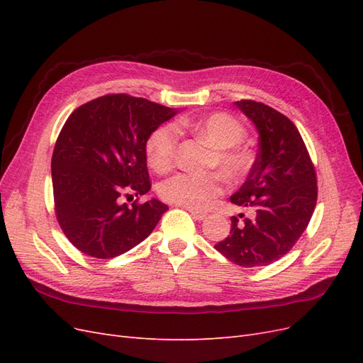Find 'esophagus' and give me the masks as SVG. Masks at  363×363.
Masks as SVG:
<instances>
[{"instance_id": "obj_1", "label": "esophagus", "mask_w": 363, "mask_h": 363, "mask_svg": "<svg viewBox=\"0 0 363 363\" xmlns=\"http://www.w3.org/2000/svg\"><path fill=\"white\" fill-rule=\"evenodd\" d=\"M191 216L195 219V221H203V219H206V213H200V212H195V211H189Z\"/></svg>"}]
</instances>
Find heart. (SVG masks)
Here are the masks:
<instances>
[{
    "mask_svg": "<svg viewBox=\"0 0 363 363\" xmlns=\"http://www.w3.org/2000/svg\"><path fill=\"white\" fill-rule=\"evenodd\" d=\"M177 125L189 130L216 148L211 163L221 171L227 180L242 179L250 171L252 163L251 152L239 145L245 139V128L233 116L212 113L200 119L183 118ZM177 147V127L172 124L157 127L147 142V157L151 168L157 172L168 171L175 160ZM221 191V180L215 172H179L164 180L159 188L164 201L188 207L191 211H206Z\"/></svg>",
    "mask_w": 363,
    "mask_h": 363,
    "instance_id": "b5f03b06",
    "label": "heart"
}]
</instances>
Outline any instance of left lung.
<instances>
[{"label": "left lung", "instance_id": "obj_1", "mask_svg": "<svg viewBox=\"0 0 363 363\" xmlns=\"http://www.w3.org/2000/svg\"><path fill=\"white\" fill-rule=\"evenodd\" d=\"M259 133V151L245 183L230 201L255 216H232L230 235L215 248L239 267H265L295 245L316 206V175L292 121L263 103L235 101ZM240 216V215H239Z\"/></svg>", "mask_w": 363, "mask_h": 363}]
</instances>
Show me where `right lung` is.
I'll use <instances>...</instances> for the list:
<instances>
[{"label":"right lung","instance_id":"obj_1","mask_svg":"<svg viewBox=\"0 0 363 363\" xmlns=\"http://www.w3.org/2000/svg\"><path fill=\"white\" fill-rule=\"evenodd\" d=\"M177 112L115 94L69 115L54 147L51 175L57 221L77 250L112 259L151 235L168 206L157 199L127 206L119 196L150 191L147 140Z\"/></svg>","mask_w":363,"mask_h":363}]
</instances>
